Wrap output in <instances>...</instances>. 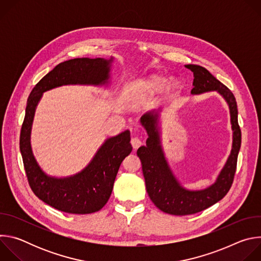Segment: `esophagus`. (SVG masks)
Here are the masks:
<instances>
[{
    "label": "esophagus",
    "instance_id": "1",
    "mask_svg": "<svg viewBox=\"0 0 261 261\" xmlns=\"http://www.w3.org/2000/svg\"><path fill=\"white\" fill-rule=\"evenodd\" d=\"M131 144H132V146H133V150L136 151L137 148L142 144V141H141L138 137H133V138L131 139Z\"/></svg>",
    "mask_w": 261,
    "mask_h": 261
}]
</instances>
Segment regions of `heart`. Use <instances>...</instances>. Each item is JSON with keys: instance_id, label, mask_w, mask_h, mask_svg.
Masks as SVG:
<instances>
[{"instance_id": "b5f03b06", "label": "heart", "mask_w": 261, "mask_h": 261, "mask_svg": "<svg viewBox=\"0 0 261 261\" xmlns=\"http://www.w3.org/2000/svg\"><path fill=\"white\" fill-rule=\"evenodd\" d=\"M167 80V76L161 72H153L136 80L131 86L133 99L137 102H141L154 97L161 91L165 97L174 96L180 89L179 82L174 79L168 82Z\"/></svg>"}]
</instances>
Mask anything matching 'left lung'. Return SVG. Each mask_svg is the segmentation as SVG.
Wrapping results in <instances>:
<instances>
[{"instance_id":"8db88e82","label":"left lung","mask_w":261,"mask_h":261,"mask_svg":"<svg viewBox=\"0 0 261 261\" xmlns=\"http://www.w3.org/2000/svg\"><path fill=\"white\" fill-rule=\"evenodd\" d=\"M186 68L190 69L194 75L192 95L216 91L227 102L232 129V148L214 184L203 190H188L179 184L165 158L159 127L161 110L150 111L140 118V124L148 136L146 145H142L137 150L146 192L159 210L175 216L201 212L227 194L233 181L242 142V133L238 122V105L231 91L214 77L205 68L191 64Z\"/></svg>"}]
</instances>
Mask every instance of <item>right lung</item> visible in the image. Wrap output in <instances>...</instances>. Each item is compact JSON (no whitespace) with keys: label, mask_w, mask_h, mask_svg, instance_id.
Returning <instances> with one entry per match:
<instances>
[{"label":"right lung","mask_w":261,"mask_h":261,"mask_svg":"<svg viewBox=\"0 0 261 261\" xmlns=\"http://www.w3.org/2000/svg\"><path fill=\"white\" fill-rule=\"evenodd\" d=\"M109 60L72 59L57 65L31 92L21 126L19 147L30 187L46 204L69 214H92L100 211L113 192L123 160L131 153L130 131L107 138L81 172L68 177L46 174L37 163L31 147V131L36 107L44 92L68 85L105 86L109 83Z\"/></svg>","instance_id":"1"}]
</instances>
